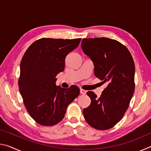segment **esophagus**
<instances>
[{
    "label": "esophagus",
    "instance_id": "esophagus-1",
    "mask_svg": "<svg viewBox=\"0 0 151 151\" xmlns=\"http://www.w3.org/2000/svg\"><path fill=\"white\" fill-rule=\"evenodd\" d=\"M80 92H81V93L83 94H85L86 93V91L85 90H83V89H82V88L80 89Z\"/></svg>",
    "mask_w": 151,
    "mask_h": 151
}]
</instances>
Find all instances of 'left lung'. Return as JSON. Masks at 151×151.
I'll use <instances>...</instances> for the list:
<instances>
[{
	"instance_id": "1",
	"label": "left lung",
	"mask_w": 151,
	"mask_h": 151,
	"mask_svg": "<svg viewBox=\"0 0 151 151\" xmlns=\"http://www.w3.org/2000/svg\"><path fill=\"white\" fill-rule=\"evenodd\" d=\"M81 48L93 60L94 75L107 84L99 98L93 91L86 93L91 103L84 109V117L95 129H109L123 117L134 94L133 58L124 45L109 38L83 39Z\"/></svg>"
}]
</instances>
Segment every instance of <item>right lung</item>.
Returning a JSON list of instances; mask_svg holds the SVG:
<instances>
[{"instance_id":"obj_1","label":"right lung","mask_w":151,"mask_h":151,"mask_svg":"<svg viewBox=\"0 0 151 151\" xmlns=\"http://www.w3.org/2000/svg\"><path fill=\"white\" fill-rule=\"evenodd\" d=\"M81 39H42L28 48L20 66L19 91L30 116L42 126H53L64 118L66 108L78 96L75 85H56V76L65 69V57Z\"/></svg>"}]
</instances>
